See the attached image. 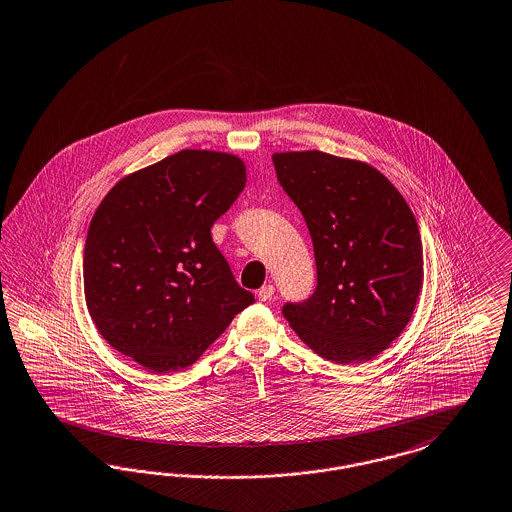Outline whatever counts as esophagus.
I'll return each instance as SVG.
<instances>
[{
  "label": "esophagus",
  "mask_w": 512,
  "mask_h": 512,
  "mask_svg": "<svg viewBox=\"0 0 512 512\" xmlns=\"http://www.w3.org/2000/svg\"><path fill=\"white\" fill-rule=\"evenodd\" d=\"M257 297H259V301H263V303H266V301H270L272 297H274V286H263L261 289H259V293H257Z\"/></svg>",
  "instance_id": "34e87169"
}]
</instances>
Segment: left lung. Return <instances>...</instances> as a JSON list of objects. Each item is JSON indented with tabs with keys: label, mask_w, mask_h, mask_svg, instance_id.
<instances>
[{
	"label": "left lung",
	"mask_w": 512,
	"mask_h": 512,
	"mask_svg": "<svg viewBox=\"0 0 512 512\" xmlns=\"http://www.w3.org/2000/svg\"><path fill=\"white\" fill-rule=\"evenodd\" d=\"M301 209L318 286L282 308L299 339L335 364H362L406 329L423 287V244L404 196L373 165L320 150L272 154Z\"/></svg>",
	"instance_id": "obj_1"
}]
</instances>
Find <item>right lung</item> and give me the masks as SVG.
I'll list each match as a JSON object with an SVG mask.
<instances>
[{
    "label": "right lung",
    "mask_w": 512,
    "mask_h": 512,
    "mask_svg": "<svg viewBox=\"0 0 512 512\" xmlns=\"http://www.w3.org/2000/svg\"><path fill=\"white\" fill-rule=\"evenodd\" d=\"M244 186L238 156L181 150L110 188L83 249L85 303L110 347L148 371H179L255 301L211 240Z\"/></svg>",
    "instance_id": "obj_1"
}]
</instances>
